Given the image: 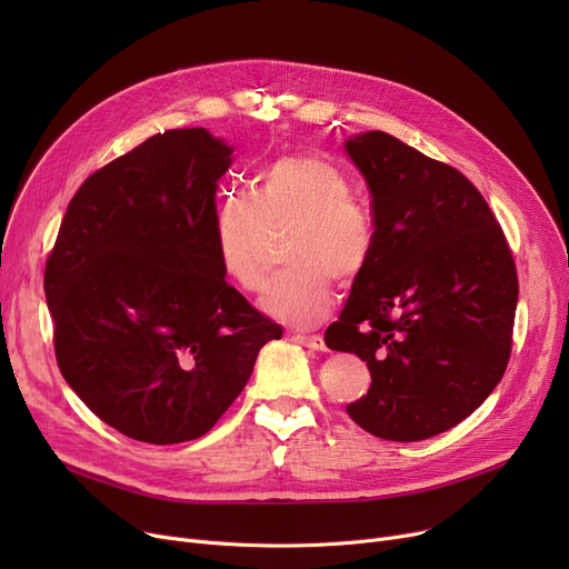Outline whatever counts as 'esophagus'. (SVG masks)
I'll return each instance as SVG.
<instances>
[{"label":"esophagus","instance_id":"obj_1","mask_svg":"<svg viewBox=\"0 0 569 569\" xmlns=\"http://www.w3.org/2000/svg\"><path fill=\"white\" fill-rule=\"evenodd\" d=\"M295 341L311 350H325V339L320 335H295Z\"/></svg>","mask_w":569,"mask_h":569}]
</instances>
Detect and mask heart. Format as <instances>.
<instances>
[{
    "label": "heart",
    "instance_id": "obj_1",
    "mask_svg": "<svg viewBox=\"0 0 569 569\" xmlns=\"http://www.w3.org/2000/svg\"><path fill=\"white\" fill-rule=\"evenodd\" d=\"M350 174L318 154H288L269 163L256 196L228 193L214 209V247L223 274L244 290L267 277L272 232L292 230L290 269L274 277L260 309L281 322L311 327L335 302L332 277L348 283L365 272L376 228L369 209L352 198Z\"/></svg>",
    "mask_w": 569,
    "mask_h": 569
}]
</instances>
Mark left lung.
<instances>
[{
	"mask_svg": "<svg viewBox=\"0 0 569 569\" xmlns=\"http://www.w3.org/2000/svg\"><path fill=\"white\" fill-rule=\"evenodd\" d=\"M343 149L369 187L376 244L325 343L369 367V392L346 406L355 425L425 440L480 408L510 362L515 258L457 168L382 131Z\"/></svg>",
	"mask_w": 569,
	"mask_h": 569,
	"instance_id": "1",
	"label": "left lung"
}]
</instances>
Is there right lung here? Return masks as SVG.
I'll return each instance as SVG.
<instances>
[{"label":"right lung","instance_id":"obj_1","mask_svg":"<svg viewBox=\"0 0 569 569\" xmlns=\"http://www.w3.org/2000/svg\"><path fill=\"white\" fill-rule=\"evenodd\" d=\"M232 147L207 129L147 138L84 179L46 262L59 371L119 433L204 436L281 325L226 283L214 247Z\"/></svg>","mask_w":569,"mask_h":569}]
</instances>
